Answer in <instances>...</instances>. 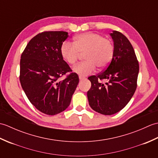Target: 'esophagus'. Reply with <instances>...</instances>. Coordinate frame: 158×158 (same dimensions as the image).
<instances>
[{
  "mask_svg": "<svg viewBox=\"0 0 158 158\" xmlns=\"http://www.w3.org/2000/svg\"><path fill=\"white\" fill-rule=\"evenodd\" d=\"M79 80H83V79H85V77L80 75V76H79Z\"/></svg>",
  "mask_w": 158,
  "mask_h": 158,
  "instance_id": "34e87169",
  "label": "esophagus"
}]
</instances>
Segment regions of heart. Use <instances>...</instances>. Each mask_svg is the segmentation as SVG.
<instances>
[{"label":"heart","mask_w":158,"mask_h":158,"mask_svg":"<svg viewBox=\"0 0 158 158\" xmlns=\"http://www.w3.org/2000/svg\"><path fill=\"white\" fill-rule=\"evenodd\" d=\"M86 61L77 64L73 70L81 76H86L94 71L96 66L105 69L111 62L114 55V47L109 39L94 32H84L74 37L73 44L65 41L60 48L62 58L69 64L76 62L79 52H85Z\"/></svg>","instance_id":"1"}]
</instances>
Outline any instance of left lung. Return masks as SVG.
Here are the masks:
<instances>
[{"label":"left lung","mask_w":158,"mask_h":158,"mask_svg":"<svg viewBox=\"0 0 158 158\" xmlns=\"http://www.w3.org/2000/svg\"><path fill=\"white\" fill-rule=\"evenodd\" d=\"M114 55L108 67L97 76H91V88L88 99L91 108L102 115H113L123 109L132 98L136 89L139 65L135 50L129 40L122 33H110ZM102 79L109 82L105 85Z\"/></svg>","instance_id":"left-lung-1"}]
</instances>
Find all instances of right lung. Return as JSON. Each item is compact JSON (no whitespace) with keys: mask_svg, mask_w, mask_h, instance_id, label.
I'll return each instance as SVG.
<instances>
[{"mask_svg":"<svg viewBox=\"0 0 158 158\" xmlns=\"http://www.w3.org/2000/svg\"><path fill=\"white\" fill-rule=\"evenodd\" d=\"M68 32L49 31L39 33L26 45L20 60L19 81L30 102L39 111L54 115L70 105L79 83V77L71 71L60 53Z\"/></svg>","mask_w":158,"mask_h":158,"instance_id":"add662e5","label":"right lung"}]
</instances>
